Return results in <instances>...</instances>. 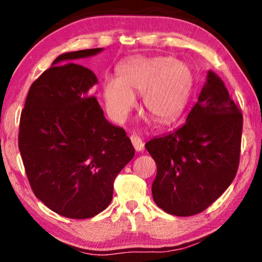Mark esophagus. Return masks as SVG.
Instances as JSON below:
<instances>
[{
    "instance_id": "1",
    "label": "esophagus",
    "mask_w": 262,
    "mask_h": 262,
    "mask_svg": "<svg viewBox=\"0 0 262 262\" xmlns=\"http://www.w3.org/2000/svg\"><path fill=\"white\" fill-rule=\"evenodd\" d=\"M130 140H132V143H133V145H134L136 151H143L144 143H143V141H142L141 137H139L137 135H132Z\"/></svg>"
}]
</instances>
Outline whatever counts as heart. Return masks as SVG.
<instances>
[{
	"mask_svg": "<svg viewBox=\"0 0 262 262\" xmlns=\"http://www.w3.org/2000/svg\"><path fill=\"white\" fill-rule=\"evenodd\" d=\"M193 74L184 62L171 56H137L123 62L118 77L103 82V98L114 120L123 121L142 95L144 110L154 120L165 123L184 110L192 90Z\"/></svg>",
	"mask_w": 262,
	"mask_h": 262,
	"instance_id": "heart-1",
	"label": "heart"
}]
</instances>
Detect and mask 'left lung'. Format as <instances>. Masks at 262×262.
<instances>
[{"instance_id": "left-lung-1", "label": "left lung", "mask_w": 262, "mask_h": 262, "mask_svg": "<svg viewBox=\"0 0 262 262\" xmlns=\"http://www.w3.org/2000/svg\"><path fill=\"white\" fill-rule=\"evenodd\" d=\"M242 129V112L209 70L184 125L145 143L157 165L151 187L156 205L186 217L215 202L236 177Z\"/></svg>"}]
</instances>
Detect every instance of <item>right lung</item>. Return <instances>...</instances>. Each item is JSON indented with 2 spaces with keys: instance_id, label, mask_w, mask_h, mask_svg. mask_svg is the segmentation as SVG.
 <instances>
[{
  "instance_id": "obj_1",
  "label": "right lung",
  "mask_w": 262,
  "mask_h": 262,
  "mask_svg": "<svg viewBox=\"0 0 262 262\" xmlns=\"http://www.w3.org/2000/svg\"><path fill=\"white\" fill-rule=\"evenodd\" d=\"M104 48L63 53L32 83L21 111L18 147L31 188L56 214L90 219L108 207L115 177L134 157L123 128L92 97L98 78L74 60Z\"/></svg>"
}]
</instances>
